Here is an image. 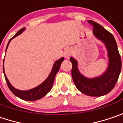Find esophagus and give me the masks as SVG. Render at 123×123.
Returning <instances> with one entry per match:
<instances>
[{"mask_svg": "<svg viewBox=\"0 0 123 123\" xmlns=\"http://www.w3.org/2000/svg\"><path fill=\"white\" fill-rule=\"evenodd\" d=\"M72 55V51L69 49H68L65 51V57L66 59H69L70 55Z\"/></svg>", "mask_w": 123, "mask_h": 123, "instance_id": "esophagus-1", "label": "esophagus"}]
</instances>
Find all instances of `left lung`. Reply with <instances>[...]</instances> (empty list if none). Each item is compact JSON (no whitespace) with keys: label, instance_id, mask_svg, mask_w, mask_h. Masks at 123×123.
Here are the masks:
<instances>
[{"label":"left lung","instance_id":"left-lung-1","mask_svg":"<svg viewBox=\"0 0 123 123\" xmlns=\"http://www.w3.org/2000/svg\"><path fill=\"white\" fill-rule=\"evenodd\" d=\"M93 25L95 37L104 44L107 51L108 65L99 76L88 78L83 75L78 68V61L74 57L70 58L72 64V76L76 88L82 93L92 97H101L108 94L114 88L121 72V59L116 42L111 33L99 24L89 20Z\"/></svg>","mask_w":123,"mask_h":123}]
</instances>
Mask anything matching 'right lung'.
Here are the masks:
<instances>
[{"mask_svg": "<svg viewBox=\"0 0 123 123\" xmlns=\"http://www.w3.org/2000/svg\"><path fill=\"white\" fill-rule=\"evenodd\" d=\"M24 31H25V28L21 29L20 31H18V32L15 34V35L12 38H11L10 40H9L8 44H7V47H6V51L7 49V47L9 46L10 42H11V40L12 39H14V37H17L19 35H21ZM63 60H64V58L62 57L60 59L55 61L54 63V65H53V68L51 69V71L50 74H49V76H48L47 79L41 84H40L39 86L33 88L32 89L27 90H21L17 89L10 83V81L8 80L7 77L6 76L5 73L3 62V73L7 84L8 86V88H10V90H11L12 92L15 96L18 97V98H20L21 99H24V100H25V101H35V100L40 99L44 97L47 93L51 90L53 84H54V81L55 76L56 75V74L58 73V70L60 69V67H61L62 62L63 61Z\"/></svg>", "mask_w": 123, "mask_h": 123, "instance_id": "1", "label": "right lung"}]
</instances>
